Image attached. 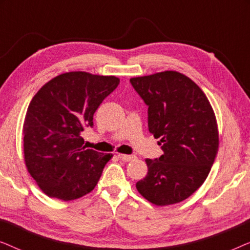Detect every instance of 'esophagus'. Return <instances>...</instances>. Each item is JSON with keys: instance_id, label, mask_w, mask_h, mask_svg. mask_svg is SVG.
Here are the masks:
<instances>
[{"instance_id": "obj_1", "label": "esophagus", "mask_w": 250, "mask_h": 250, "mask_svg": "<svg viewBox=\"0 0 250 250\" xmlns=\"http://www.w3.org/2000/svg\"><path fill=\"white\" fill-rule=\"evenodd\" d=\"M118 158L124 160V162H131V160H133L135 158V156L133 155H125V153H119L118 155Z\"/></svg>"}]
</instances>
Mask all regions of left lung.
I'll list each match as a JSON object with an SVG mask.
<instances>
[{
	"label": "left lung",
	"mask_w": 250,
	"mask_h": 250,
	"mask_svg": "<svg viewBox=\"0 0 250 250\" xmlns=\"http://www.w3.org/2000/svg\"><path fill=\"white\" fill-rule=\"evenodd\" d=\"M148 105L149 132L164 155L146 159L148 174L136 183L143 198L168 206L189 198L207 179L218 150L216 117L201 88L186 75L166 70L133 77Z\"/></svg>",
	"instance_id": "obj_1"
}]
</instances>
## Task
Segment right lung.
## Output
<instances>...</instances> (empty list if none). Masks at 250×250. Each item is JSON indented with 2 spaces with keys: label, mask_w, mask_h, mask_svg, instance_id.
<instances>
[{
  "label": "right lung",
  "mask_w": 250,
  "mask_h": 250,
  "mask_svg": "<svg viewBox=\"0 0 250 250\" xmlns=\"http://www.w3.org/2000/svg\"><path fill=\"white\" fill-rule=\"evenodd\" d=\"M116 76L69 71L44 84L34 95L23 122L27 169L51 198L69 201L91 192L112 155L86 149L81 134L118 86Z\"/></svg>",
  "instance_id": "right-lung-1"
}]
</instances>
